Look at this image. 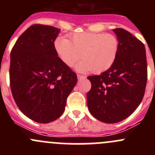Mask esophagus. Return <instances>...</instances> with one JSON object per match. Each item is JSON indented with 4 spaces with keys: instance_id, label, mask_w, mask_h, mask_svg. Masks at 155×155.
<instances>
[{
    "instance_id": "1",
    "label": "esophagus",
    "mask_w": 155,
    "mask_h": 155,
    "mask_svg": "<svg viewBox=\"0 0 155 155\" xmlns=\"http://www.w3.org/2000/svg\"><path fill=\"white\" fill-rule=\"evenodd\" d=\"M77 78H78V79H85V76H82V75L78 74V75H77Z\"/></svg>"
}]
</instances>
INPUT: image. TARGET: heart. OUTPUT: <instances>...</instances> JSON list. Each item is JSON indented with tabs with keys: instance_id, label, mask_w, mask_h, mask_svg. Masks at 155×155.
<instances>
[{
	"instance_id": "obj_1",
	"label": "heart",
	"mask_w": 155,
	"mask_h": 155,
	"mask_svg": "<svg viewBox=\"0 0 155 155\" xmlns=\"http://www.w3.org/2000/svg\"><path fill=\"white\" fill-rule=\"evenodd\" d=\"M69 37L70 40L58 37L54 41V50L66 66L72 67L82 58L83 61L76 67L78 71L101 73L115 61L119 41L114 34L79 32Z\"/></svg>"
}]
</instances>
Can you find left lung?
Instances as JSON below:
<instances>
[{
	"label": "left lung",
	"instance_id": "obj_1",
	"mask_svg": "<svg viewBox=\"0 0 155 155\" xmlns=\"http://www.w3.org/2000/svg\"><path fill=\"white\" fill-rule=\"evenodd\" d=\"M119 41L115 61L101 75L87 76L91 88L87 93L89 112L109 124L125 119L139 107L147 83L145 46L129 31L113 30Z\"/></svg>",
	"mask_w": 155,
	"mask_h": 155
}]
</instances>
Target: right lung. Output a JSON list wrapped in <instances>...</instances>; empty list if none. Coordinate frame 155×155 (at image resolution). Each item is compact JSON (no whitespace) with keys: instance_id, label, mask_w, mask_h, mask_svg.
Segmentation results:
<instances>
[{"instance_id":"add662e5","label":"right lung","mask_w":155,"mask_h":155,"mask_svg":"<svg viewBox=\"0 0 155 155\" xmlns=\"http://www.w3.org/2000/svg\"><path fill=\"white\" fill-rule=\"evenodd\" d=\"M61 29L35 24L11 50L10 83L20 110L38 123H49L63 114L77 76L58 57L54 41Z\"/></svg>"}]
</instances>
